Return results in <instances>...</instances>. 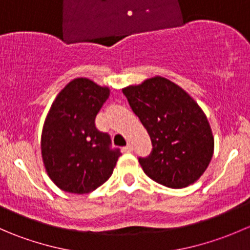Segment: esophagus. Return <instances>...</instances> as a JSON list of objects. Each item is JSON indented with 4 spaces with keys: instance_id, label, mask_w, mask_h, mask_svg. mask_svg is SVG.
I'll list each match as a JSON object with an SVG mask.
<instances>
[{
    "instance_id": "34e87169",
    "label": "esophagus",
    "mask_w": 250,
    "mask_h": 250,
    "mask_svg": "<svg viewBox=\"0 0 250 250\" xmlns=\"http://www.w3.org/2000/svg\"><path fill=\"white\" fill-rule=\"evenodd\" d=\"M123 151H125V152H130V151H133V146L130 145V144H128L127 146L123 147Z\"/></svg>"
}]
</instances>
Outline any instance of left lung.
Wrapping results in <instances>:
<instances>
[{
	"instance_id": "1",
	"label": "left lung",
	"mask_w": 250,
	"mask_h": 250,
	"mask_svg": "<svg viewBox=\"0 0 250 250\" xmlns=\"http://www.w3.org/2000/svg\"><path fill=\"white\" fill-rule=\"evenodd\" d=\"M123 94L152 144L150 155L139 157L146 175L172 188L195 183L214 151L210 125L197 103L175 83L160 76L129 85Z\"/></svg>"
}]
</instances>
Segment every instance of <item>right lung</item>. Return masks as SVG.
<instances>
[{"instance_id":"add662e5","label":"right lung","mask_w":250,"mask_h":250,"mask_svg":"<svg viewBox=\"0 0 250 250\" xmlns=\"http://www.w3.org/2000/svg\"><path fill=\"white\" fill-rule=\"evenodd\" d=\"M110 95L88 78L71 81L55 98L42 130L44 167L53 183L71 193L94 191L110 178L121 156L95 117Z\"/></svg>"}]
</instances>
